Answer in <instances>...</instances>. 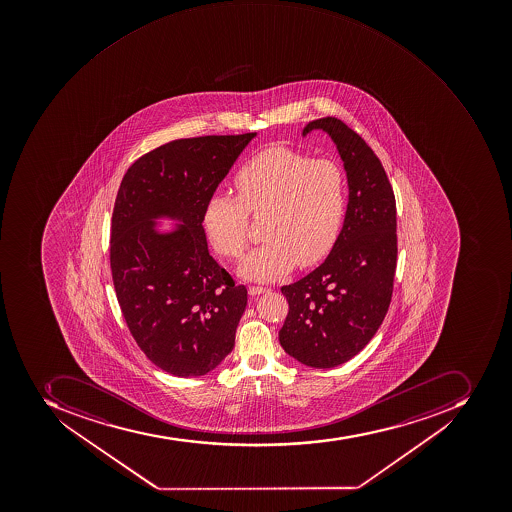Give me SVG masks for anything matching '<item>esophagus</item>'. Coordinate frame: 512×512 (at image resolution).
I'll return each instance as SVG.
<instances>
[{
    "label": "esophagus",
    "instance_id": "esophagus-1",
    "mask_svg": "<svg viewBox=\"0 0 512 512\" xmlns=\"http://www.w3.org/2000/svg\"><path fill=\"white\" fill-rule=\"evenodd\" d=\"M265 292H268V287H262V286H250L249 287L250 295H260V294H265Z\"/></svg>",
    "mask_w": 512,
    "mask_h": 512
}]
</instances>
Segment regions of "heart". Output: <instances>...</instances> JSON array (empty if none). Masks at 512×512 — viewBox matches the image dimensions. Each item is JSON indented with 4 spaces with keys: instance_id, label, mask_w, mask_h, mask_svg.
Listing matches in <instances>:
<instances>
[{
    "instance_id": "obj_1",
    "label": "heart",
    "mask_w": 512,
    "mask_h": 512,
    "mask_svg": "<svg viewBox=\"0 0 512 512\" xmlns=\"http://www.w3.org/2000/svg\"><path fill=\"white\" fill-rule=\"evenodd\" d=\"M238 198L214 195L204 207V228L220 254L239 258L249 246V215L262 217V246L239 273L276 281L294 268L329 255L348 207V180L340 164L273 145L247 159L234 175Z\"/></svg>"
}]
</instances>
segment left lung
<instances>
[{"mask_svg":"<svg viewBox=\"0 0 512 512\" xmlns=\"http://www.w3.org/2000/svg\"><path fill=\"white\" fill-rule=\"evenodd\" d=\"M314 129L332 137L343 159L348 209L325 262L282 287L289 313L279 341L298 362L332 369L361 353L388 313L397 263L396 198L361 135L333 116L306 124L303 135Z\"/></svg>","mask_w":512,"mask_h":512,"instance_id":"left-lung-1","label":"left lung"}]
</instances>
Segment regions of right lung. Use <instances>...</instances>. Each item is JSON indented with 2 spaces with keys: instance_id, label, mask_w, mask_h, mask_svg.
<instances>
[{
  "instance_id": "1",
  "label": "right lung",
  "mask_w": 512,
  "mask_h": 512,
  "mask_svg": "<svg viewBox=\"0 0 512 512\" xmlns=\"http://www.w3.org/2000/svg\"><path fill=\"white\" fill-rule=\"evenodd\" d=\"M255 132L166 143L124 174L111 217L110 266L124 321L145 356L175 377H201L234 348L247 305L210 257L204 207ZM183 222L158 234L153 217Z\"/></svg>"
}]
</instances>
